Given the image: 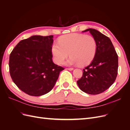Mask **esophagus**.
<instances>
[{"label": "esophagus", "instance_id": "34e87169", "mask_svg": "<svg viewBox=\"0 0 130 130\" xmlns=\"http://www.w3.org/2000/svg\"><path fill=\"white\" fill-rule=\"evenodd\" d=\"M67 69L69 70H70V71H71V70H73V68H67Z\"/></svg>", "mask_w": 130, "mask_h": 130}]
</instances>
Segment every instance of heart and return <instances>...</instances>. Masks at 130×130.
I'll use <instances>...</instances> for the list:
<instances>
[{"mask_svg":"<svg viewBox=\"0 0 130 130\" xmlns=\"http://www.w3.org/2000/svg\"><path fill=\"white\" fill-rule=\"evenodd\" d=\"M96 49V41L93 36L70 34L59 38L58 43L52 45V51L56 64H61L69 55L71 57L66 63L67 65L78 64L84 66L93 60Z\"/></svg>","mask_w":130,"mask_h":130,"instance_id":"1","label":"heart"}]
</instances>
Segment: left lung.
<instances>
[{
    "label": "left lung",
    "mask_w": 130,
    "mask_h": 130,
    "mask_svg": "<svg viewBox=\"0 0 130 130\" xmlns=\"http://www.w3.org/2000/svg\"><path fill=\"white\" fill-rule=\"evenodd\" d=\"M97 43L96 52L92 62L84 69L82 76L77 81L80 89L95 95L111 87L118 74V56L110 39L95 29H88Z\"/></svg>",
    "instance_id": "left-lung-1"
}]
</instances>
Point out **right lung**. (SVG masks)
I'll return each instance as SVG.
<instances>
[{
    "label": "right lung",
    "mask_w": 130,
    "mask_h": 130,
    "mask_svg": "<svg viewBox=\"0 0 130 130\" xmlns=\"http://www.w3.org/2000/svg\"><path fill=\"white\" fill-rule=\"evenodd\" d=\"M53 36H32L19 42L9 58V71L14 83L31 96H41L52 90L64 70L54 63Z\"/></svg>",
    "instance_id": "1"
}]
</instances>
